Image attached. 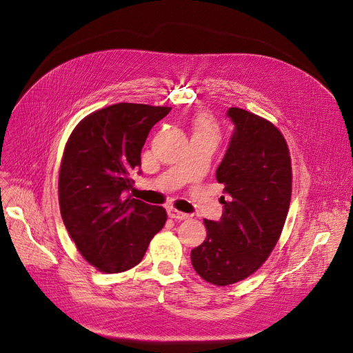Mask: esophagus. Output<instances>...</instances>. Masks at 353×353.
<instances>
[{
  "label": "esophagus",
  "mask_w": 353,
  "mask_h": 353,
  "mask_svg": "<svg viewBox=\"0 0 353 353\" xmlns=\"http://www.w3.org/2000/svg\"><path fill=\"white\" fill-rule=\"evenodd\" d=\"M168 215H169V218L176 219V221H184V219H188V216H190V215H187V213L179 212L176 209H169L168 210Z\"/></svg>",
  "instance_id": "esophagus-1"
}]
</instances>
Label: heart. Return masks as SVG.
<instances>
[{
    "label": "heart",
    "mask_w": 353,
    "mask_h": 353,
    "mask_svg": "<svg viewBox=\"0 0 353 353\" xmlns=\"http://www.w3.org/2000/svg\"><path fill=\"white\" fill-rule=\"evenodd\" d=\"M193 134L194 137L210 138L216 143L219 140V126L208 114H199L193 121Z\"/></svg>",
    "instance_id": "1"
}]
</instances>
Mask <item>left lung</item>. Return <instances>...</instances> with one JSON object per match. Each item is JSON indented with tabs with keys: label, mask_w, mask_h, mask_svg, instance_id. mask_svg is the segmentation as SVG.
Wrapping results in <instances>:
<instances>
[{
	"label": "left lung",
	"mask_w": 353,
	"mask_h": 353,
	"mask_svg": "<svg viewBox=\"0 0 353 353\" xmlns=\"http://www.w3.org/2000/svg\"><path fill=\"white\" fill-rule=\"evenodd\" d=\"M234 134L216 170L223 184L219 222L205 219L208 236L191 250L196 272L210 284L230 285L258 271L279 241L292 199V159L279 128L230 108Z\"/></svg>",
	"instance_id": "1"
}]
</instances>
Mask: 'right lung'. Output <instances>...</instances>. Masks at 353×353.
I'll return each instance as SVG.
<instances>
[{"label": "right lung", "mask_w": 353, "mask_h": 353, "mask_svg": "<svg viewBox=\"0 0 353 353\" xmlns=\"http://www.w3.org/2000/svg\"><path fill=\"white\" fill-rule=\"evenodd\" d=\"M166 105L117 103L74 126L63 153L59 203L65 227L83 259L105 274L141 262L168 219L162 206L126 196L141 150Z\"/></svg>", "instance_id": "right-lung-1"}]
</instances>
